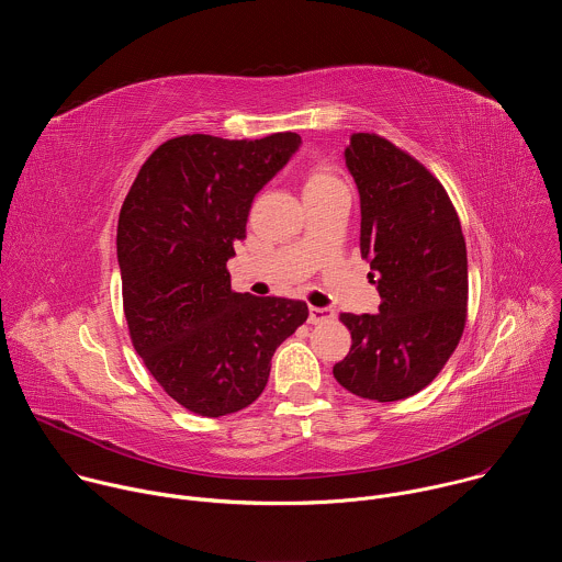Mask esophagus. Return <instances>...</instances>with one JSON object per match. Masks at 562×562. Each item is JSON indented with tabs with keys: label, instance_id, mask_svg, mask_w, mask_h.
I'll use <instances>...</instances> for the list:
<instances>
[{
	"label": "esophagus",
	"instance_id": "34e87169",
	"mask_svg": "<svg viewBox=\"0 0 562 562\" xmlns=\"http://www.w3.org/2000/svg\"><path fill=\"white\" fill-rule=\"evenodd\" d=\"M336 311L329 306H308V323L311 325H319L327 323V319H334Z\"/></svg>",
	"mask_w": 562,
	"mask_h": 562
}]
</instances>
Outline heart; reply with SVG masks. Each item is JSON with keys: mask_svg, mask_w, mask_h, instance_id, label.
I'll return each instance as SVG.
<instances>
[{"mask_svg": "<svg viewBox=\"0 0 562 562\" xmlns=\"http://www.w3.org/2000/svg\"><path fill=\"white\" fill-rule=\"evenodd\" d=\"M340 178L327 165H311L304 173V195L306 193H323L331 189H340Z\"/></svg>", "mask_w": 562, "mask_h": 562, "instance_id": "obj_1", "label": "heart"}]
</instances>
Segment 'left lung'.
<instances>
[{"mask_svg": "<svg viewBox=\"0 0 562 562\" xmlns=\"http://www.w3.org/2000/svg\"><path fill=\"white\" fill-rule=\"evenodd\" d=\"M347 169L360 193V254L380 313H340L351 349L334 367L351 393L393 403L425 389L456 351L467 323V247L445 187L407 150L353 133Z\"/></svg>", "mask_w": 562, "mask_h": 562, "instance_id": "8db88e82", "label": "left lung"}]
</instances>
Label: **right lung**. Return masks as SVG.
Returning <instances> with one entry per match:
<instances>
[{
	"mask_svg": "<svg viewBox=\"0 0 562 562\" xmlns=\"http://www.w3.org/2000/svg\"><path fill=\"white\" fill-rule=\"evenodd\" d=\"M300 142L291 131L167 139L122 204L117 262L131 342L159 386L198 416L256 403L276 349L308 317L302 300L235 293L226 269L256 193Z\"/></svg>",
	"mask_w": 562,
	"mask_h": 562,
	"instance_id": "obj_1",
	"label": "right lung"
}]
</instances>
